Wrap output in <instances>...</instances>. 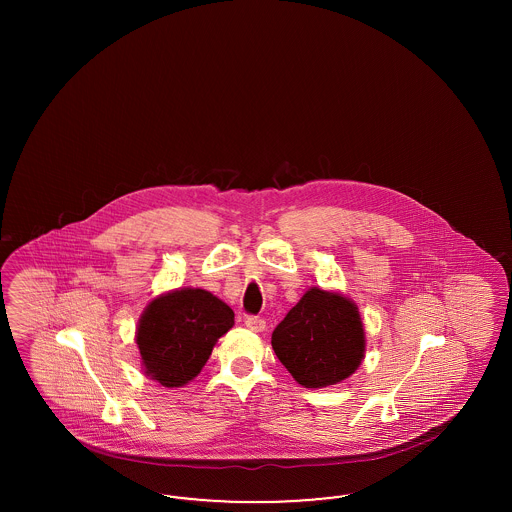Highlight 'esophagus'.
I'll list each match as a JSON object with an SVG mask.
<instances>
[{
	"label": "esophagus",
	"instance_id": "obj_1",
	"mask_svg": "<svg viewBox=\"0 0 512 512\" xmlns=\"http://www.w3.org/2000/svg\"><path fill=\"white\" fill-rule=\"evenodd\" d=\"M245 326L251 330V332H263L267 328V322L263 318L259 317H247L245 318Z\"/></svg>",
	"mask_w": 512,
	"mask_h": 512
}]
</instances>
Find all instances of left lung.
<instances>
[{"instance_id":"obj_1","label":"left lung","mask_w":512,"mask_h":512,"mask_svg":"<svg viewBox=\"0 0 512 512\" xmlns=\"http://www.w3.org/2000/svg\"><path fill=\"white\" fill-rule=\"evenodd\" d=\"M357 305L338 292L311 288L272 332V349L297 384L326 388L349 378L365 357Z\"/></svg>"}]
</instances>
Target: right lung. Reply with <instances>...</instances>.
I'll return each instance as SVG.
<instances>
[{"instance_id": "1", "label": "right lung", "mask_w": 512, "mask_h": 512, "mask_svg": "<svg viewBox=\"0 0 512 512\" xmlns=\"http://www.w3.org/2000/svg\"><path fill=\"white\" fill-rule=\"evenodd\" d=\"M232 326L234 311L211 292L180 288L155 297L136 330L146 376L165 388L188 384Z\"/></svg>"}]
</instances>
